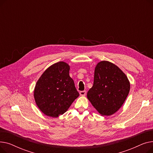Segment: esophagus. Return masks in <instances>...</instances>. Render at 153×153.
<instances>
[{
    "instance_id": "esophagus-1",
    "label": "esophagus",
    "mask_w": 153,
    "mask_h": 153,
    "mask_svg": "<svg viewBox=\"0 0 153 153\" xmlns=\"http://www.w3.org/2000/svg\"><path fill=\"white\" fill-rule=\"evenodd\" d=\"M79 94L81 96H85L86 94V91H81L79 92Z\"/></svg>"
}]
</instances>
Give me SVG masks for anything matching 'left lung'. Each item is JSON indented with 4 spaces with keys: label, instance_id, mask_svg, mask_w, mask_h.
<instances>
[{
    "label": "left lung",
    "instance_id": "left-lung-1",
    "mask_svg": "<svg viewBox=\"0 0 153 153\" xmlns=\"http://www.w3.org/2000/svg\"><path fill=\"white\" fill-rule=\"evenodd\" d=\"M130 89L124 72L115 64L102 61L95 68L94 84L87 97L102 116H110L121 108Z\"/></svg>",
    "mask_w": 153,
    "mask_h": 153
}]
</instances>
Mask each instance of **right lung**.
I'll return each instance as SVG.
<instances>
[{"instance_id":"right-lung-1","label":"right lung","mask_w":153,"mask_h":153,"mask_svg":"<svg viewBox=\"0 0 153 153\" xmlns=\"http://www.w3.org/2000/svg\"><path fill=\"white\" fill-rule=\"evenodd\" d=\"M69 70L68 63L59 61L48 68L37 81L34 99L45 115L58 117L79 97L73 79L69 76Z\"/></svg>"}]
</instances>
